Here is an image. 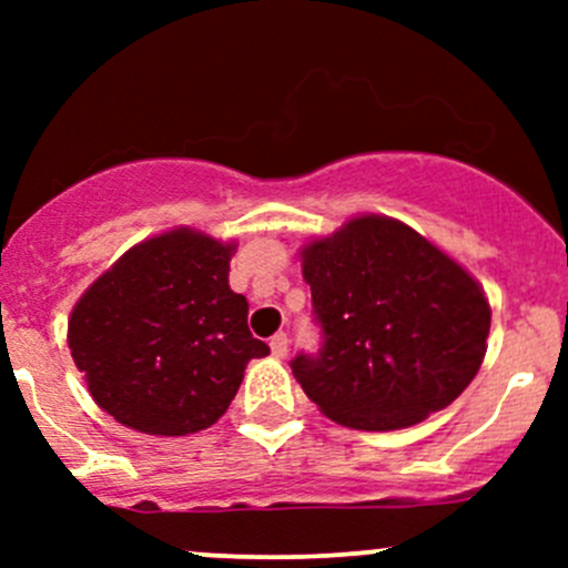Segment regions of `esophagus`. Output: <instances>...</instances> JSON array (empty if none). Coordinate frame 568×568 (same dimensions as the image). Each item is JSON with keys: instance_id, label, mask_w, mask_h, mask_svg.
<instances>
[{"instance_id": "esophagus-1", "label": "esophagus", "mask_w": 568, "mask_h": 568, "mask_svg": "<svg viewBox=\"0 0 568 568\" xmlns=\"http://www.w3.org/2000/svg\"><path fill=\"white\" fill-rule=\"evenodd\" d=\"M268 346H272L274 357L283 359L285 354H288V335H285V332H277V335L272 337V343H268Z\"/></svg>"}]
</instances>
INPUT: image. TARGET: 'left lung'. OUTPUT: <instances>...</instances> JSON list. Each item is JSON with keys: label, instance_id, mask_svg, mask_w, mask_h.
Instances as JSON below:
<instances>
[{"label": "left lung", "instance_id": "1", "mask_svg": "<svg viewBox=\"0 0 568 568\" xmlns=\"http://www.w3.org/2000/svg\"><path fill=\"white\" fill-rule=\"evenodd\" d=\"M302 274L321 348L296 354L291 371L341 426H415L478 374L491 324L484 288L404 222L354 216L302 247Z\"/></svg>", "mask_w": 568, "mask_h": 568}]
</instances>
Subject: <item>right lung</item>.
<instances>
[{
    "mask_svg": "<svg viewBox=\"0 0 568 568\" xmlns=\"http://www.w3.org/2000/svg\"><path fill=\"white\" fill-rule=\"evenodd\" d=\"M236 244L178 227L131 247L73 305L68 346L95 404L156 437L214 426L268 346L227 285Z\"/></svg>",
    "mask_w": 568,
    "mask_h": 568,
    "instance_id": "1",
    "label": "right lung"
}]
</instances>
